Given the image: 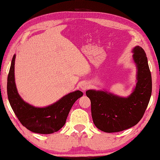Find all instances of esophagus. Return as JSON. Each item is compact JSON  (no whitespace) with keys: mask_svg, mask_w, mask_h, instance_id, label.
Returning <instances> with one entry per match:
<instances>
[{"mask_svg":"<svg viewBox=\"0 0 160 160\" xmlns=\"http://www.w3.org/2000/svg\"><path fill=\"white\" fill-rule=\"evenodd\" d=\"M89 87H90V85L88 82H83L82 84H81L80 88H81V89L84 92V91L88 89L89 88Z\"/></svg>","mask_w":160,"mask_h":160,"instance_id":"34e87169","label":"esophagus"}]
</instances>
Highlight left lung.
<instances>
[{
  "mask_svg": "<svg viewBox=\"0 0 160 160\" xmlns=\"http://www.w3.org/2000/svg\"><path fill=\"white\" fill-rule=\"evenodd\" d=\"M137 68L136 87L127 97H120L105 91L87 90L91 101L93 123L103 132H117L132 128L142 119L152 93L151 73L148 59L142 47L132 50Z\"/></svg>",
  "mask_w": 160,
  "mask_h": 160,
  "instance_id": "8db88e82",
  "label": "left lung"
}]
</instances>
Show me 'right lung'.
Segmentation results:
<instances>
[{
  "label": "right lung",
  "instance_id": "right-lung-1",
  "mask_svg": "<svg viewBox=\"0 0 160 160\" xmlns=\"http://www.w3.org/2000/svg\"><path fill=\"white\" fill-rule=\"evenodd\" d=\"M16 55L12 58L8 77V96L11 107L21 123L31 132L51 134L64 126L72 106L82 96L79 90L69 93L53 104L45 108H36L25 102L17 92L14 78Z\"/></svg>",
  "mask_w": 160,
  "mask_h": 160
}]
</instances>
